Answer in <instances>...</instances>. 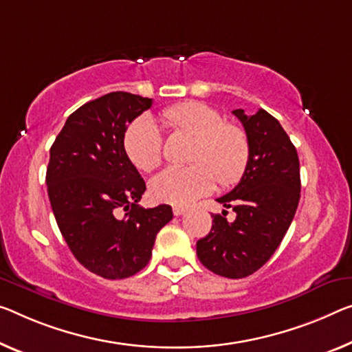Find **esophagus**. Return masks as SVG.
<instances>
[{
	"label": "esophagus",
	"mask_w": 352,
	"mask_h": 352,
	"mask_svg": "<svg viewBox=\"0 0 352 352\" xmlns=\"http://www.w3.org/2000/svg\"><path fill=\"white\" fill-rule=\"evenodd\" d=\"M187 212V208H182V206H175L173 208V214L176 215V217H179V215L186 214Z\"/></svg>",
	"instance_id": "1"
}]
</instances>
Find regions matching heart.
<instances>
[{
  "instance_id": "1",
  "label": "heart",
  "mask_w": 352,
  "mask_h": 352,
  "mask_svg": "<svg viewBox=\"0 0 352 352\" xmlns=\"http://www.w3.org/2000/svg\"><path fill=\"white\" fill-rule=\"evenodd\" d=\"M162 121L175 133L195 138L190 154L193 165L186 168L168 166L149 182L155 201L173 206H187L208 195L217 181L231 187L244 176L250 160V142L245 131L225 118L217 108L203 102H184L165 108ZM124 149L138 170L149 171L162 162L164 140L155 122L140 116L127 127Z\"/></svg>"
}]
</instances>
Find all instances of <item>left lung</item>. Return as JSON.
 <instances>
[{
  "instance_id": "1",
  "label": "left lung",
  "mask_w": 352,
  "mask_h": 352,
  "mask_svg": "<svg viewBox=\"0 0 352 352\" xmlns=\"http://www.w3.org/2000/svg\"><path fill=\"white\" fill-rule=\"evenodd\" d=\"M250 142V160L241 182L217 198L236 212L212 214V230L197 242L204 267L226 278H244L269 261L294 219L300 198V166L294 144L266 110L232 111Z\"/></svg>"
}]
</instances>
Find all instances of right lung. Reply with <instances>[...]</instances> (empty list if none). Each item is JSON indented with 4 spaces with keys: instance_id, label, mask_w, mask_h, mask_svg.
Returning a JSON list of instances; mask_svg holds the SVG:
<instances>
[{
    "instance_id": "obj_1",
    "label": "right lung",
    "mask_w": 352,
    "mask_h": 352,
    "mask_svg": "<svg viewBox=\"0 0 352 352\" xmlns=\"http://www.w3.org/2000/svg\"><path fill=\"white\" fill-rule=\"evenodd\" d=\"M151 105L124 91L91 100L67 118L50 149L45 181L58 228L78 263L108 280L140 272L173 219L168 204L140 206L146 184L124 149L129 124Z\"/></svg>"
}]
</instances>
